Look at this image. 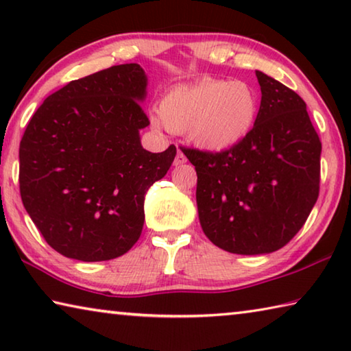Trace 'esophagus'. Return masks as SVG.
Here are the masks:
<instances>
[{
	"label": "esophagus",
	"instance_id": "obj_1",
	"mask_svg": "<svg viewBox=\"0 0 351 351\" xmlns=\"http://www.w3.org/2000/svg\"><path fill=\"white\" fill-rule=\"evenodd\" d=\"M187 162V158H186V154H184L181 150H178V153H176V158H175V161H173V165H182V164H186Z\"/></svg>",
	"mask_w": 351,
	"mask_h": 351
}]
</instances>
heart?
Wrapping results in <instances>:
<instances>
[{
	"mask_svg": "<svg viewBox=\"0 0 351 351\" xmlns=\"http://www.w3.org/2000/svg\"><path fill=\"white\" fill-rule=\"evenodd\" d=\"M258 112V93L247 82L203 79L171 88L150 119L156 128L187 134L201 150L224 153L247 139Z\"/></svg>",
	"mask_w": 351,
	"mask_h": 351,
	"instance_id": "b5f03b06",
	"label": "heart"
}]
</instances>
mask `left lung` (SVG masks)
Listing matches in <instances>:
<instances>
[{
    "label": "left lung",
    "instance_id": "1",
    "mask_svg": "<svg viewBox=\"0 0 351 351\" xmlns=\"http://www.w3.org/2000/svg\"><path fill=\"white\" fill-rule=\"evenodd\" d=\"M258 121L224 153L182 148L197 170L199 224L213 245L240 255L283 247L319 197L320 144L299 94L255 71Z\"/></svg>",
    "mask_w": 351,
    "mask_h": 351
}]
</instances>
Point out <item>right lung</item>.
I'll return each instance as SVG.
<instances>
[{
  "label": "right lung",
  "mask_w": 351,
  "mask_h": 351,
  "mask_svg": "<svg viewBox=\"0 0 351 351\" xmlns=\"http://www.w3.org/2000/svg\"><path fill=\"white\" fill-rule=\"evenodd\" d=\"M148 79L138 63L69 82L35 111L20 144L25 209L52 249L104 261L132 249L144 226L145 193L176 156L152 153L139 132Z\"/></svg>",
  "instance_id": "add662e5"
}]
</instances>
